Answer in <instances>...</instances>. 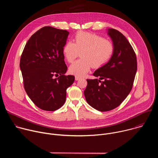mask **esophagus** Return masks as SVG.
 I'll return each instance as SVG.
<instances>
[{
  "mask_svg": "<svg viewBox=\"0 0 158 158\" xmlns=\"http://www.w3.org/2000/svg\"><path fill=\"white\" fill-rule=\"evenodd\" d=\"M81 79V77H79V76H76V77H75V79L76 80V81H78V80H79Z\"/></svg>",
  "mask_w": 158,
  "mask_h": 158,
  "instance_id": "34e87169",
  "label": "esophagus"
}]
</instances>
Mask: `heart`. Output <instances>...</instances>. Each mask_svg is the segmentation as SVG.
<instances>
[{
    "label": "heart",
    "mask_w": 158,
    "mask_h": 158,
    "mask_svg": "<svg viewBox=\"0 0 158 158\" xmlns=\"http://www.w3.org/2000/svg\"><path fill=\"white\" fill-rule=\"evenodd\" d=\"M113 44L106 39L96 34L78 32L74 36V42H67L62 52L66 60L72 63L80 55L82 58L69 67V72L77 76H83L91 67L98 69L106 64L113 53Z\"/></svg>",
    "instance_id": "b5f03b06"
}]
</instances>
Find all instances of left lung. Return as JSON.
<instances>
[{
	"label": "left lung",
	"mask_w": 158,
	"mask_h": 158,
	"mask_svg": "<svg viewBox=\"0 0 158 158\" xmlns=\"http://www.w3.org/2000/svg\"><path fill=\"white\" fill-rule=\"evenodd\" d=\"M108 34L114 45L109 61L93 74L100 79H87L84 96L87 103L99 111H109L118 107L130 93L138 65L136 55L126 37L109 29Z\"/></svg>",
	"instance_id": "obj_1"
}]
</instances>
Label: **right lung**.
Listing matches in <instances>:
<instances>
[{"label":"right lung","instance_id":"add662e5","mask_svg":"<svg viewBox=\"0 0 158 158\" xmlns=\"http://www.w3.org/2000/svg\"><path fill=\"white\" fill-rule=\"evenodd\" d=\"M69 32L46 26L35 32L26 43L20 60L24 87L39 108L54 111L65 101L66 89L75 79L66 76L63 47Z\"/></svg>","mask_w":158,"mask_h":158}]
</instances>
